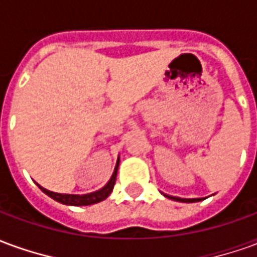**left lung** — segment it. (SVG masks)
<instances>
[{
    "label": "left lung",
    "mask_w": 257,
    "mask_h": 257,
    "mask_svg": "<svg viewBox=\"0 0 257 257\" xmlns=\"http://www.w3.org/2000/svg\"><path fill=\"white\" fill-rule=\"evenodd\" d=\"M162 195L169 199H173V201H178V202H198V201H202V198H180V197H173V195H168V194L164 193H162Z\"/></svg>",
    "instance_id": "left-lung-1"
}]
</instances>
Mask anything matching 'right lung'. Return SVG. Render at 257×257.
<instances>
[{
	"label": "right lung",
	"instance_id": "obj_1",
	"mask_svg": "<svg viewBox=\"0 0 257 257\" xmlns=\"http://www.w3.org/2000/svg\"><path fill=\"white\" fill-rule=\"evenodd\" d=\"M118 165H119V157H118L117 164H115V168H114V172H112L111 178L107 182L100 190H96L93 193L88 194H60L55 193V191H51V190L44 189L42 186L37 183V186L41 189L42 193H45L48 197H51L55 201H58L60 204L64 205H71V206H86V205H93L100 202V201H104V199L111 194L112 189H114V184H115V179H117V172H118Z\"/></svg>",
	"mask_w": 257,
	"mask_h": 257
}]
</instances>
